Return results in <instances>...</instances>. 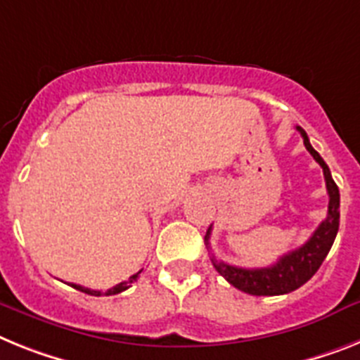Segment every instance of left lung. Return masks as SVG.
<instances>
[{
    "label": "left lung",
    "instance_id": "8db88e82",
    "mask_svg": "<svg viewBox=\"0 0 360 360\" xmlns=\"http://www.w3.org/2000/svg\"><path fill=\"white\" fill-rule=\"evenodd\" d=\"M297 129L300 131L302 139H304V146L307 148V152H309L311 155H313V159L322 166V172H324L326 188H328L329 195L328 216H326L324 221L320 223L319 229L311 234V238L304 243V245L291 250L288 255H283L282 258L278 259L274 265H271V267H234V265L219 262V259H216L212 256L214 267H216L217 273L225 278L226 282L231 283V285H234L236 289H240V291L255 295V297H276V295H285V292H291L295 291V289L300 288V285H304V283L319 271V267L322 265L324 258L328 256L329 249L333 245L335 238H337V232H339V186L335 185L333 177H331V172H329L324 159L319 155V152H316L315 148L311 146L306 131H304L300 126H298ZM210 232H212V225L208 226L207 236H205L207 245L208 238H210Z\"/></svg>",
    "mask_w": 360,
    "mask_h": 360
}]
</instances>
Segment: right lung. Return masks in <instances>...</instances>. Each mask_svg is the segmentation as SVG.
<instances>
[{"label":"right lung","instance_id":"add662e5","mask_svg":"<svg viewBox=\"0 0 360 360\" xmlns=\"http://www.w3.org/2000/svg\"><path fill=\"white\" fill-rule=\"evenodd\" d=\"M141 273H143V269H141V271H139V273H135L134 276H129V280H126V282L117 283V285H115V288L108 289V291H105V292H102V291H95V289L82 288V285H78V283H69V285H71V288H75V289H78V291L86 292V295H91V297H102V295H104V297H110V295H119V292L126 291V289L129 288V283H134L135 280H137L139 274H141Z\"/></svg>","mask_w":360,"mask_h":360}]
</instances>
